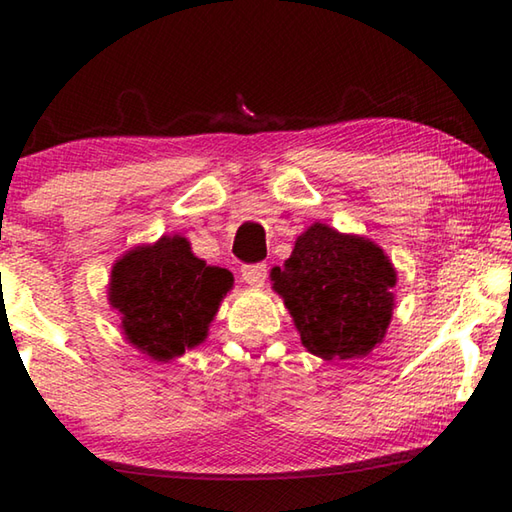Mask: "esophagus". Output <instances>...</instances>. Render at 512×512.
Masks as SVG:
<instances>
[{
    "mask_svg": "<svg viewBox=\"0 0 512 512\" xmlns=\"http://www.w3.org/2000/svg\"><path fill=\"white\" fill-rule=\"evenodd\" d=\"M268 277V266L266 264H246L241 266V280L250 287H264Z\"/></svg>",
    "mask_w": 512,
    "mask_h": 512,
    "instance_id": "esophagus-1",
    "label": "esophagus"
}]
</instances>
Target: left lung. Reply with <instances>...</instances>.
Returning <instances> with one entry per match:
<instances>
[{
	"label": "left lung",
	"mask_w": 512,
	"mask_h": 512,
	"mask_svg": "<svg viewBox=\"0 0 512 512\" xmlns=\"http://www.w3.org/2000/svg\"><path fill=\"white\" fill-rule=\"evenodd\" d=\"M300 341L316 357H366L391 325L397 273L366 237L314 223L296 239L291 257L271 271Z\"/></svg>",
	"instance_id": "1"
}]
</instances>
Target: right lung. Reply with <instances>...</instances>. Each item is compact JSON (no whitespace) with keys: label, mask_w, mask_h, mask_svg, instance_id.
<instances>
[{"label":"right lung","mask_w":512,"mask_h":512,"mask_svg":"<svg viewBox=\"0 0 512 512\" xmlns=\"http://www.w3.org/2000/svg\"><path fill=\"white\" fill-rule=\"evenodd\" d=\"M232 282L230 271L207 266L185 237L173 235L117 259L108 300L128 343L155 361H171L207 339Z\"/></svg>","instance_id":"1"}]
</instances>
